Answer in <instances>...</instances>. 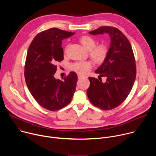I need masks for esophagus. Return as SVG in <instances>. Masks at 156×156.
<instances>
[{
	"label": "esophagus",
	"instance_id": "obj_1",
	"mask_svg": "<svg viewBox=\"0 0 156 156\" xmlns=\"http://www.w3.org/2000/svg\"><path fill=\"white\" fill-rule=\"evenodd\" d=\"M78 79H83V78H84L85 77L83 76H82V75H78Z\"/></svg>",
	"mask_w": 156,
	"mask_h": 156
}]
</instances>
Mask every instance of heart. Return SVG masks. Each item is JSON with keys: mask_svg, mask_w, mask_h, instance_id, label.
<instances>
[{"mask_svg": "<svg viewBox=\"0 0 156 156\" xmlns=\"http://www.w3.org/2000/svg\"><path fill=\"white\" fill-rule=\"evenodd\" d=\"M82 45L90 51V57L98 63H102L108 54V48L105 44L96 45V40L90 36H82L80 38ZM93 67L91 62L89 61L76 62L70 65V70L80 75H86Z\"/></svg>", "mask_w": 156, "mask_h": 156, "instance_id": "obj_1", "label": "heart"}]
</instances>
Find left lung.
I'll return each mask as SVG.
<instances>
[{"label":"left lung","mask_w":156,"mask_h":156,"mask_svg":"<svg viewBox=\"0 0 156 156\" xmlns=\"http://www.w3.org/2000/svg\"><path fill=\"white\" fill-rule=\"evenodd\" d=\"M96 35L107 33L111 39L107 56L95 71L101 76H106L105 83L89 77L90 86L87 97L96 107L112 110L120 105L127 98L134 84L136 66L133 51L126 36L112 27H101L90 32Z\"/></svg>","instance_id":"8db88e82"}]
</instances>
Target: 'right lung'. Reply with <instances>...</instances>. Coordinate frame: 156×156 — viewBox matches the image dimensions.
<instances>
[{
    "label": "right lung",
    "mask_w": 156,
    "mask_h": 156,
    "mask_svg": "<svg viewBox=\"0 0 156 156\" xmlns=\"http://www.w3.org/2000/svg\"><path fill=\"white\" fill-rule=\"evenodd\" d=\"M74 34L55 28L43 31L34 37L28 50L24 73L27 85L37 102L51 111L70 104L76 90L75 72L63 80L54 77L57 63L63 60L62 41Z\"/></svg>",
    "instance_id": "right-lung-1"
}]
</instances>
